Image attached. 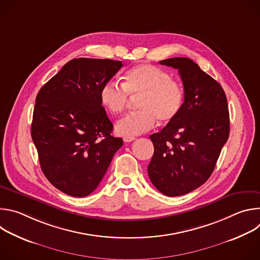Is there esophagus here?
<instances>
[{
	"label": "esophagus",
	"mask_w": 260,
	"mask_h": 260,
	"mask_svg": "<svg viewBox=\"0 0 260 260\" xmlns=\"http://www.w3.org/2000/svg\"><path fill=\"white\" fill-rule=\"evenodd\" d=\"M135 140L134 137H123V141L125 143H129V142H133Z\"/></svg>",
	"instance_id": "34e87169"
}]
</instances>
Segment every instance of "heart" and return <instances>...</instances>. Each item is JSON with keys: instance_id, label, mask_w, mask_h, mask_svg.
I'll list each match as a JSON object with an SVG mask.
<instances>
[{"instance_id": "obj_1", "label": "heart", "mask_w": 260, "mask_h": 260, "mask_svg": "<svg viewBox=\"0 0 260 260\" xmlns=\"http://www.w3.org/2000/svg\"><path fill=\"white\" fill-rule=\"evenodd\" d=\"M128 94L140 95V111L123 116L116 122V133L135 137L154 127L157 118L161 122L173 120L184 103L183 86L165 70L152 64H138L124 74L123 83L109 80L100 90V102L111 114L121 113L128 102Z\"/></svg>"}]
</instances>
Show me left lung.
<instances>
[{"instance_id":"left-lung-1","label":"left lung","mask_w":260,"mask_h":260,"mask_svg":"<svg viewBox=\"0 0 260 260\" xmlns=\"http://www.w3.org/2000/svg\"><path fill=\"white\" fill-rule=\"evenodd\" d=\"M159 63L178 70L184 103L173 120L150 136L154 153L147 170L161 193L179 197L212 175L230 136V113L223 88L192 59L173 57Z\"/></svg>"}]
</instances>
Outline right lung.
<instances>
[{"instance_id": "1", "label": "right lung", "mask_w": 260, "mask_h": 260, "mask_svg": "<svg viewBox=\"0 0 260 260\" xmlns=\"http://www.w3.org/2000/svg\"><path fill=\"white\" fill-rule=\"evenodd\" d=\"M121 67L119 60L74 58L37 94L31 139L43 174L66 194H90L123 145L111 136L113 124L99 95Z\"/></svg>"}]
</instances>
